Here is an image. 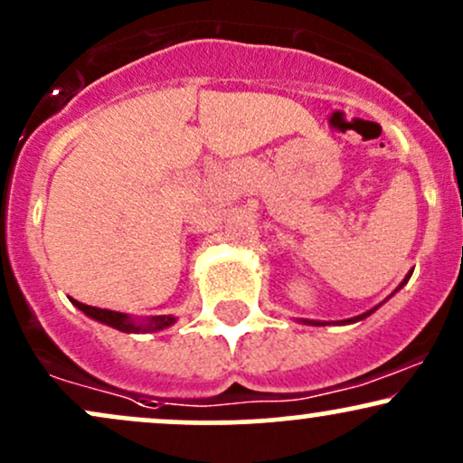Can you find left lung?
<instances>
[{"mask_svg":"<svg viewBox=\"0 0 463 463\" xmlns=\"http://www.w3.org/2000/svg\"><path fill=\"white\" fill-rule=\"evenodd\" d=\"M410 276H411V274H408V276H405V280H403V282H401V285H399V288H401V287H403V285H405V282H408V280H410ZM375 310H377V306H375V308L366 310V313H362V315H358V317H354V319H347V321H341V323H354V321H360V319H364V317H369L371 313H375ZM304 323H313V326H321V323H319V321H304Z\"/></svg>","mask_w":463,"mask_h":463,"instance_id":"1","label":"left lung"}]
</instances>
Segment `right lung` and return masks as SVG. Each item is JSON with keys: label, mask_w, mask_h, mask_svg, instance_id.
<instances>
[{"label": "right lung", "mask_w": 463, "mask_h": 463, "mask_svg": "<svg viewBox=\"0 0 463 463\" xmlns=\"http://www.w3.org/2000/svg\"><path fill=\"white\" fill-rule=\"evenodd\" d=\"M71 302L77 306V308L81 310V313H86L88 317H92L94 321H101L105 326L109 327H116V330L120 332H157V330H164V327H170L172 323L176 319L172 315H164V317H148V319H142V321H133L129 315L125 313H116V310H105V308H94V306H88V304H81L77 302V299L71 298Z\"/></svg>", "instance_id": "1"}]
</instances>
